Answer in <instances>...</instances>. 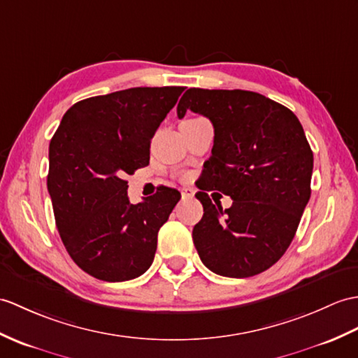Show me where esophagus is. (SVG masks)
Masks as SVG:
<instances>
[{"mask_svg":"<svg viewBox=\"0 0 358 358\" xmlns=\"http://www.w3.org/2000/svg\"><path fill=\"white\" fill-rule=\"evenodd\" d=\"M194 196V190L190 187H182L181 189V198L182 199H190Z\"/></svg>","mask_w":358,"mask_h":358,"instance_id":"34e87169","label":"esophagus"}]
</instances>
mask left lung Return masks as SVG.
I'll use <instances>...</instances> for the list:
<instances>
[{"mask_svg":"<svg viewBox=\"0 0 358 358\" xmlns=\"http://www.w3.org/2000/svg\"><path fill=\"white\" fill-rule=\"evenodd\" d=\"M209 119L215 129L201 190L234 199L222 212L206 192L195 196L203 218L192 230L199 259L226 278L268 270L292 244L311 196L313 151L287 106L245 90L189 88L177 106Z\"/></svg>","mask_w":358,"mask_h":358,"instance_id":"left-lung-1","label":"left lung"}]
</instances>
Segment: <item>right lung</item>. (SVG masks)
<instances>
[{
  "label": "right lung",
  "instance_id": "obj_1",
  "mask_svg": "<svg viewBox=\"0 0 358 358\" xmlns=\"http://www.w3.org/2000/svg\"><path fill=\"white\" fill-rule=\"evenodd\" d=\"M185 87H137L74 103L50 141L47 187L71 259L106 282L138 278L180 192L131 204L123 180L149 164L151 138Z\"/></svg>",
  "mask_w": 358,
  "mask_h": 358
}]
</instances>
